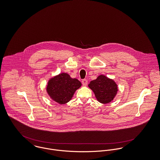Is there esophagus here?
<instances>
[{
  "label": "esophagus",
  "mask_w": 160,
  "mask_h": 160,
  "mask_svg": "<svg viewBox=\"0 0 160 160\" xmlns=\"http://www.w3.org/2000/svg\"><path fill=\"white\" fill-rule=\"evenodd\" d=\"M82 84L83 86H86L88 85V80L86 79H83L82 80Z\"/></svg>",
  "instance_id": "obj_1"
}]
</instances>
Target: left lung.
Listing matches in <instances>:
<instances>
[{
  "label": "left lung",
  "mask_w": 160,
  "mask_h": 160,
  "mask_svg": "<svg viewBox=\"0 0 160 160\" xmlns=\"http://www.w3.org/2000/svg\"><path fill=\"white\" fill-rule=\"evenodd\" d=\"M88 86L93 91L98 102L102 103L110 102L118 91L116 83L102 75H99L96 80L90 82Z\"/></svg>",
  "instance_id": "obj_1"
}]
</instances>
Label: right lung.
<instances>
[{"label": "right lung", "instance_id": "obj_1", "mask_svg": "<svg viewBox=\"0 0 160 160\" xmlns=\"http://www.w3.org/2000/svg\"><path fill=\"white\" fill-rule=\"evenodd\" d=\"M82 85L77 78H72L69 75L62 73L50 80L47 91L50 98L60 104L68 102L75 91Z\"/></svg>", "mask_w": 160, "mask_h": 160}]
</instances>
